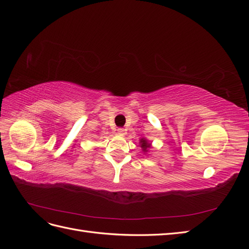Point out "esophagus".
Here are the masks:
<instances>
[{
  "label": "esophagus",
  "mask_w": 249,
  "mask_h": 249,
  "mask_svg": "<svg viewBox=\"0 0 249 249\" xmlns=\"http://www.w3.org/2000/svg\"><path fill=\"white\" fill-rule=\"evenodd\" d=\"M117 134L120 135V136H124L125 134V130L123 129V127H119V129H117Z\"/></svg>",
  "instance_id": "obj_1"
}]
</instances>
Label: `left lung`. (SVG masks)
<instances>
[{
	"label": "left lung",
	"instance_id": "obj_1",
	"mask_svg": "<svg viewBox=\"0 0 249 249\" xmlns=\"http://www.w3.org/2000/svg\"><path fill=\"white\" fill-rule=\"evenodd\" d=\"M140 147L142 148V152L146 153L147 150L149 149V147H150V143H149L146 139L142 138V139L140 140Z\"/></svg>",
	"mask_w": 249,
	"mask_h": 249
}]
</instances>
